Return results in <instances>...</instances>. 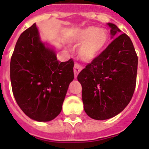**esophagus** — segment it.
I'll use <instances>...</instances> for the list:
<instances>
[{
  "mask_svg": "<svg viewBox=\"0 0 149 149\" xmlns=\"http://www.w3.org/2000/svg\"><path fill=\"white\" fill-rule=\"evenodd\" d=\"M82 66L80 65H79V64H77V63H76L74 65V70H73V71H74V75H75V77H77V75L79 74V72H80L82 70Z\"/></svg>",
  "mask_w": 149,
  "mask_h": 149,
  "instance_id": "34e87169",
  "label": "esophagus"
}]
</instances>
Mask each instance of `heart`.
Segmentation results:
<instances>
[{"label":"heart","mask_w":149,"mask_h":149,"mask_svg":"<svg viewBox=\"0 0 149 149\" xmlns=\"http://www.w3.org/2000/svg\"><path fill=\"white\" fill-rule=\"evenodd\" d=\"M70 41L77 45H80L78 49L79 59L85 63H91L97 58L106 48L109 34L106 29L90 26L78 30Z\"/></svg>","instance_id":"1"}]
</instances>
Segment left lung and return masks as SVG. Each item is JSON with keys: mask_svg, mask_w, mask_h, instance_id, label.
Returning <instances> with one entry per match:
<instances>
[{"mask_svg": "<svg viewBox=\"0 0 149 149\" xmlns=\"http://www.w3.org/2000/svg\"><path fill=\"white\" fill-rule=\"evenodd\" d=\"M107 24L115 39L77 77L84 111L100 120L118 115L129 104L138 70V56L131 38L125 33L119 36L121 31L114 24Z\"/></svg>", "mask_w": 149, "mask_h": 149, "instance_id": "1", "label": "left lung"}]
</instances>
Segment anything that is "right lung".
I'll return each mask as SVG.
<instances>
[{"label": "right lung", "mask_w": 149, "mask_h": 149, "mask_svg": "<svg viewBox=\"0 0 149 149\" xmlns=\"http://www.w3.org/2000/svg\"><path fill=\"white\" fill-rule=\"evenodd\" d=\"M72 59L60 62L56 49L42 42L36 24L22 33L10 64L14 97L22 111L36 121H50L62 111L74 79Z\"/></svg>", "instance_id": "1"}]
</instances>
